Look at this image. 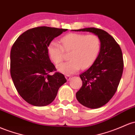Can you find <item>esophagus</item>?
Masks as SVG:
<instances>
[{"mask_svg": "<svg viewBox=\"0 0 135 135\" xmlns=\"http://www.w3.org/2000/svg\"><path fill=\"white\" fill-rule=\"evenodd\" d=\"M65 78H66L67 81H70L71 79V76H70V75H65Z\"/></svg>", "mask_w": 135, "mask_h": 135, "instance_id": "esophagus-1", "label": "esophagus"}]
</instances>
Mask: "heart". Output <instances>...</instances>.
<instances>
[{
	"label": "heart",
	"instance_id": "b5f03b06",
	"mask_svg": "<svg viewBox=\"0 0 135 135\" xmlns=\"http://www.w3.org/2000/svg\"><path fill=\"white\" fill-rule=\"evenodd\" d=\"M62 45L52 41L47 48L49 56L56 65L64 59L65 50L72 51L70 60L57 66L61 73L72 74L81 69H86L94 63L100 49V40L95 35L70 33L61 40Z\"/></svg>",
	"mask_w": 135,
	"mask_h": 135
}]
</instances>
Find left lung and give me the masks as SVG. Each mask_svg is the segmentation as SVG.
<instances>
[{
  "label": "left lung",
  "mask_w": 135,
  "mask_h": 135,
  "mask_svg": "<svg viewBox=\"0 0 135 135\" xmlns=\"http://www.w3.org/2000/svg\"><path fill=\"white\" fill-rule=\"evenodd\" d=\"M90 32L100 40V49L92 65L79 75L83 85L76 93L81 104L91 109L108 103L117 90L122 78L124 61L120 46L107 32L94 27L72 30Z\"/></svg>",
  "instance_id": "obj_1"
}]
</instances>
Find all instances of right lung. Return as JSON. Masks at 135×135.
Segmentation results:
<instances>
[{
	"instance_id": "right-lung-1",
	"label": "right lung",
	"mask_w": 135,
	"mask_h": 135,
	"mask_svg": "<svg viewBox=\"0 0 135 135\" xmlns=\"http://www.w3.org/2000/svg\"><path fill=\"white\" fill-rule=\"evenodd\" d=\"M67 29L38 27L22 33L14 43L10 54V72L19 95L30 104L45 106L57 95L66 82L64 75L56 72L47 48L56 37Z\"/></svg>"
}]
</instances>
